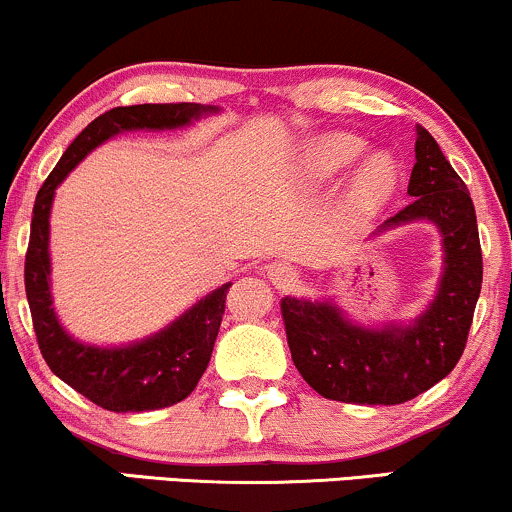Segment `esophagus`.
<instances>
[{"label":"esophagus","mask_w":512,"mask_h":512,"mask_svg":"<svg viewBox=\"0 0 512 512\" xmlns=\"http://www.w3.org/2000/svg\"><path fill=\"white\" fill-rule=\"evenodd\" d=\"M267 279L272 281L276 289H286V286L293 284L296 274H293V269L289 267V264L272 262V264H267Z\"/></svg>","instance_id":"esophagus-1"}]
</instances>
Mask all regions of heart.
Instances as JSON below:
<instances>
[{
    "label": "heart",
    "mask_w": 512,
    "mask_h": 512,
    "mask_svg": "<svg viewBox=\"0 0 512 512\" xmlns=\"http://www.w3.org/2000/svg\"><path fill=\"white\" fill-rule=\"evenodd\" d=\"M363 154V142L354 134H322L305 144L298 156L301 178L310 185H327ZM397 187V163L387 154H370L358 163L346 185V202L354 211H373L392 197Z\"/></svg>",
    "instance_id": "b5f03b06"
}]
</instances>
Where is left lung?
Wrapping results in <instances>:
<instances>
[{"mask_svg":"<svg viewBox=\"0 0 512 512\" xmlns=\"http://www.w3.org/2000/svg\"><path fill=\"white\" fill-rule=\"evenodd\" d=\"M414 151L407 190L414 202L380 223L370 240L416 221L438 228L443 272L431 303L411 320L363 325L332 298L281 301L293 363L327 399L385 407L409 402L450 375L467 344L484 276L477 214L467 185L421 125Z\"/></svg>","mask_w":512,"mask_h":512,"instance_id":"1","label":"left lung"}]
</instances>
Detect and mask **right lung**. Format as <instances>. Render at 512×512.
Wrapping results in <instances>:
<instances>
[{
    "label": "right lung",
    "mask_w": 512,
    "mask_h": 512,
    "mask_svg": "<svg viewBox=\"0 0 512 512\" xmlns=\"http://www.w3.org/2000/svg\"><path fill=\"white\" fill-rule=\"evenodd\" d=\"M216 113L219 105L202 103H144L108 110L69 144L35 197L26 252V296L40 354L57 378L108 411L163 409L195 390L214 351L231 281L199 298L163 330L137 342L117 346L81 342L64 330L52 305L50 214L55 192L93 149L117 134L185 129Z\"/></svg>",
    "instance_id": "1"
}]
</instances>
